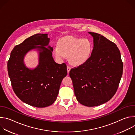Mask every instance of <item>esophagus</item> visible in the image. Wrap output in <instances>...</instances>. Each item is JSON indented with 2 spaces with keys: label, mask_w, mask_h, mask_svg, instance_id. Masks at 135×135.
<instances>
[{
  "label": "esophagus",
  "mask_w": 135,
  "mask_h": 135,
  "mask_svg": "<svg viewBox=\"0 0 135 135\" xmlns=\"http://www.w3.org/2000/svg\"><path fill=\"white\" fill-rule=\"evenodd\" d=\"M70 69H71V67H70V66H67V73H69V71H70Z\"/></svg>",
  "instance_id": "34e87169"
}]
</instances>
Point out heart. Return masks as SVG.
<instances>
[{
    "label": "heart",
    "mask_w": 135,
    "mask_h": 135,
    "mask_svg": "<svg viewBox=\"0 0 135 135\" xmlns=\"http://www.w3.org/2000/svg\"><path fill=\"white\" fill-rule=\"evenodd\" d=\"M92 51V45L89 40L74 36L62 38L58 45L55 46L53 50L57 59L63 60L68 56L70 62L75 66L85 62L90 57Z\"/></svg>",
    "instance_id": "heart-1"
}]
</instances>
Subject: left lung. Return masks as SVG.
Here are the masks:
<instances>
[{
    "label": "left lung",
    "mask_w": 135,
    "mask_h": 135,
    "mask_svg": "<svg viewBox=\"0 0 135 135\" xmlns=\"http://www.w3.org/2000/svg\"><path fill=\"white\" fill-rule=\"evenodd\" d=\"M93 38L89 59L69 71L78 101L88 107L109 101L116 93L123 72L120 52L114 43L103 36L89 32Z\"/></svg>",
    "instance_id": "8db88e82"
}]
</instances>
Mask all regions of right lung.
Wrapping results in <instances>:
<instances>
[{
  "instance_id": "right-lung-1",
  "label": "right lung",
  "mask_w": 135,
  "mask_h": 135,
  "mask_svg": "<svg viewBox=\"0 0 135 135\" xmlns=\"http://www.w3.org/2000/svg\"><path fill=\"white\" fill-rule=\"evenodd\" d=\"M47 34L37 33L16 45L7 62L8 75L14 92L23 102L36 107H45L56 99L62 79L67 74L65 63L58 64L52 57L53 48L49 46ZM40 45V46H38ZM40 51L39 65L34 70L23 64V57L29 51Z\"/></svg>"
}]
</instances>
